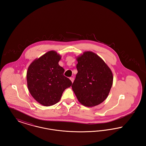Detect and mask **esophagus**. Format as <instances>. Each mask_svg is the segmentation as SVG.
Wrapping results in <instances>:
<instances>
[{"mask_svg": "<svg viewBox=\"0 0 146 146\" xmlns=\"http://www.w3.org/2000/svg\"><path fill=\"white\" fill-rule=\"evenodd\" d=\"M70 80H71V82H72V83H73V82H74V78H73V77H70Z\"/></svg>", "mask_w": 146, "mask_h": 146, "instance_id": "esophagus-1", "label": "esophagus"}]
</instances>
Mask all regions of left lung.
Here are the masks:
<instances>
[{"instance_id":"obj_1","label":"left lung","mask_w":146,"mask_h":146,"mask_svg":"<svg viewBox=\"0 0 146 146\" xmlns=\"http://www.w3.org/2000/svg\"><path fill=\"white\" fill-rule=\"evenodd\" d=\"M78 73L72 85L79 102L92 107L108 97L113 81L111 70L104 61L92 51H85L76 57Z\"/></svg>"}]
</instances>
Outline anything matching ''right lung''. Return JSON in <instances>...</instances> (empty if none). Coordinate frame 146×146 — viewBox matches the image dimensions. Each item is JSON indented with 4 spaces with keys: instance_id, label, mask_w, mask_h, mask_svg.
<instances>
[{
    "instance_id": "add662e5",
    "label": "right lung",
    "mask_w": 146,
    "mask_h": 146,
    "mask_svg": "<svg viewBox=\"0 0 146 146\" xmlns=\"http://www.w3.org/2000/svg\"><path fill=\"white\" fill-rule=\"evenodd\" d=\"M61 56L50 51L36 58L28 67L27 83L32 97L44 106L57 104L64 90L72 83L63 76L64 70L58 64Z\"/></svg>"
}]
</instances>
